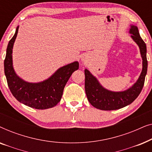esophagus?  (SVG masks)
<instances>
[{
  "instance_id": "obj_1",
  "label": "esophagus",
  "mask_w": 152,
  "mask_h": 152,
  "mask_svg": "<svg viewBox=\"0 0 152 152\" xmlns=\"http://www.w3.org/2000/svg\"><path fill=\"white\" fill-rule=\"evenodd\" d=\"M82 60H84V59H82Z\"/></svg>"
}]
</instances>
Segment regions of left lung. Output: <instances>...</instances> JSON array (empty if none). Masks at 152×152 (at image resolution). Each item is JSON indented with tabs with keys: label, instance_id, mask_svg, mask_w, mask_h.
Returning <instances> with one entry per match:
<instances>
[{
	"label": "left lung",
	"instance_id": "1",
	"mask_svg": "<svg viewBox=\"0 0 152 152\" xmlns=\"http://www.w3.org/2000/svg\"><path fill=\"white\" fill-rule=\"evenodd\" d=\"M131 37L140 48L142 59V70L137 82L127 90L114 92L107 90L99 84L97 78L85 69V91L91 104L96 109L111 111L121 109L132 104L140 94L143 88L147 71V46L139 34L137 26L131 25Z\"/></svg>",
	"mask_w": 152,
	"mask_h": 152
}]
</instances>
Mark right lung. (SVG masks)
<instances>
[{"label":"right lung","mask_w":152,"mask_h":152,"mask_svg":"<svg viewBox=\"0 0 152 152\" xmlns=\"http://www.w3.org/2000/svg\"><path fill=\"white\" fill-rule=\"evenodd\" d=\"M15 34L8 43L4 69L8 86L12 95L20 103L37 109H46L59 102L64 88L72 72L78 70V61H74L59 68L48 79L38 83H30L20 78L14 71L12 64V49L18 34Z\"/></svg>","instance_id":"add662e5"}]
</instances>
